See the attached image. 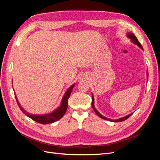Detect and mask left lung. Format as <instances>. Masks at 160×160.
Returning <instances> with one entry per match:
<instances>
[{
  "instance_id": "left-lung-1",
  "label": "left lung",
  "mask_w": 160,
  "mask_h": 160,
  "mask_svg": "<svg viewBox=\"0 0 160 160\" xmlns=\"http://www.w3.org/2000/svg\"><path fill=\"white\" fill-rule=\"evenodd\" d=\"M126 35H127V37L129 38V39L131 40V41H132L133 44H135V45H136L137 46H138L139 47H140L141 48V49H142V50H143V47L142 46V45L140 44L139 43V42L138 41V40L137 39V37H135V35H134V34L133 33V32H128L127 34H126ZM148 70L147 69V81H148ZM91 105H92V108H93V110L95 111V113L98 115L99 117H100L101 118H102V119H105V120H108V121H110V122H123V121H125V120H126L128 118H129L131 115H132L133 113H130V114H129L128 115H126V116H125V117H123V118H119V119H115V120H113V119H109V118H105V117H104L103 115H102L101 114H100V113L99 112V111L96 109V108H95V105H94V97H93V94L92 93V103H91Z\"/></svg>"
}]
</instances>
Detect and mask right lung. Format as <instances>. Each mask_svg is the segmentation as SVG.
<instances>
[{
    "label": "right lung",
    "mask_w": 160,
    "mask_h": 160,
    "mask_svg": "<svg viewBox=\"0 0 160 160\" xmlns=\"http://www.w3.org/2000/svg\"><path fill=\"white\" fill-rule=\"evenodd\" d=\"M74 86H75V83L72 84L71 86H70V88L67 90L65 95H63V97H62L61 105L59 108L53 111L52 112L48 114H45V115H35V114L27 113V111L22 108L21 104L19 103L16 95L14 94V95H15V98L19 108L21 109V110L22 111V113L24 114H25L27 117L30 118L32 120L35 121L36 122H38L41 124H48V123H51L57 122V121L61 119L62 118V116L65 115L67 107H68V99L69 98L72 89L74 88ZM14 93H15V92H14Z\"/></svg>",
    "instance_id": "obj_1"
}]
</instances>
